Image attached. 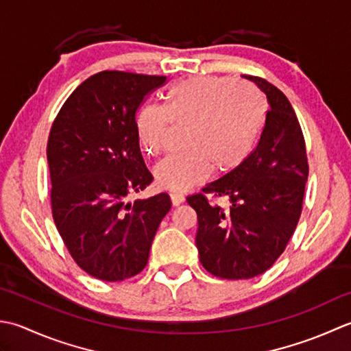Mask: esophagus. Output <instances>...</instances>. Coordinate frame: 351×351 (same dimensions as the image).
I'll return each mask as SVG.
<instances>
[{
	"mask_svg": "<svg viewBox=\"0 0 351 351\" xmlns=\"http://www.w3.org/2000/svg\"><path fill=\"white\" fill-rule=\"evenodd\" d=\"M169 198H171V203H173V206H180L184 202V197L182 194H176V192H173V194L169 195Z\"/></svg>",
	"mask_w": 351,
	"mask_h": 351,
	"instance_id": "34e87169",
	"label": "esophagus"
}]
</instances>
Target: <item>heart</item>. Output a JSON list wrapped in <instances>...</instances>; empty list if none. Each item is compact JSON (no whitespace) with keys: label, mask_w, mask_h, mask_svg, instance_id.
Instances as JSON below:
<instances>
[{"label":"heart","mask_w":351,"mask_h":351,"mask_svg":"<svg viewBox=\"0 0 351 351\" xmlns=\"http://www.w3.org/2000/svg\"><path fill=\"white\" fill-rule=\"evenodd\" d=\"M267 121V99L256 86L228 77L194 75L168 89L165 106L145 104L136 115V136L147 154L163 152L171 125H186L183 153L154 167L159 188L183 192L245 163Z\"/></svg>","instance_id":"heart-1"}]
</instances>
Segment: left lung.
Masks as SVG:
<instances>
[{"label":"left lung","instance_id":"left-lung-1","mask_svg":"<svg viewBox=\"0 0 351 351\" xmlns=\"http://www.w3.org/2000/svg\"><path fill=\"white\" fill-rule=\"evenodd\" d=\"M244 77L269 103L259 142L244 165L188 197L198 218L199 262L227 280L259 276L280 257L302 215L309 174L304 136L289 99L265 78ZM207 195L227 197L231 207L210 204Z\"/></svg>","mask_w":351,"mask_h":351}]
</instances>
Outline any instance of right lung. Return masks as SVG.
Wrapping results in <instances>:
<instances>
[{"instance_id":"1","label":"right lung","mask_w":351,"mask_h":351,"mask_svg":"<svg viewBox=\"0 0 351 351\" xmlns=\"http://www.w3.org/2000/svg\"><path fill=\"white\" fill-rule=\"evenodd\" d=\"M165 82L163 75L101 71L68 97L51 125L47 159L54 224L74 262L98 280L139 274L171 209L165 192L128 202L153 182L136 113Z\"/></svg>"}]
</instances>
